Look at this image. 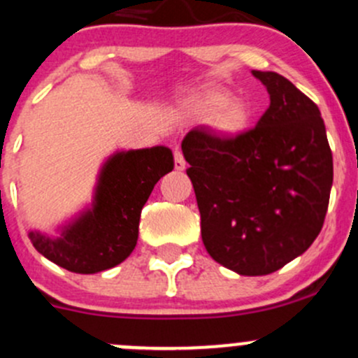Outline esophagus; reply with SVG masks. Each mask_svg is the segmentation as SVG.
Returning a JSON list of instances; mask_svg holds the SVG:
<instances>
[{
    "mask_svg": "<svg viewBox=\"0 0 358 358\" xmlns=\"http://www.w3.org/2000/svg\"><path fill=\"white\" fill-rule=\"evenodd\" d=\"M174 167L176 171H184V169H186V160H184L182 151L179 150L174 151Z\"/></svg>",
    "mask_w": 358,
    "mask_h": 358,
    "instance_id": "1",
    "label": "esophagus"
}]
</instances>
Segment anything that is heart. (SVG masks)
<instances>
[{"label":"heart","mask_w":358,"mask_h":358,"mask_svg":"<svg viewBox=\"0 0 358 358\" xmlns=\"http://www.w3.org/2000/svg\"><path fill=\"white\" fill-rule=\"evenodd\" d=\"M189 109L198 116H207L212 129L222 137H238L252 122V109L247 102L233 99L231 92L221 87H208L189 101Z\"/></svg>","instance_id":"obj_1"}]
</instances>
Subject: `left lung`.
<instances>
[{
  "label": "left lung",
  "instance_id": "8db88e82",
  "mask_svg": "<svg viewBox=\"0 0 358 358\" xmlns=\"http://www.w3.org/2000/svg\"><path fill=\"white\" fill-rule=\"evenodd\" d=\"M252 74L270 94L254 129L228 139L196 127L182 141L205 249L247 277L280 270L313 243L332 186L318 106L282 74Z\"/></svg>",
  "mask_w": 358,
  "mask_h": 358
}]
</instances>
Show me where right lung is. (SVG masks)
<instances>
[{
	"label": "right lung",
	"mask_w": 358,
	"mask_h": 358,
	"mask_svg": "<svg viewBox=\"0 0 358 358\" xmlns=\"http://www.w3.org/2000/svg\"><path fill=\"white\" fill-rule=\"evenodd\" d=\"M174 169L169 148L116 153L99 178L94 208L67 226L59 238L29 233L34 249L73 273L109 270L130 256L139 219L155 184Z\"/></svg>",
	"instance_id": "1"
}]
</instances>
